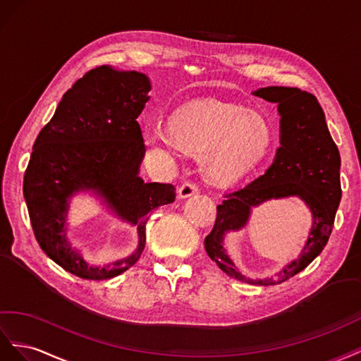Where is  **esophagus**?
I'll return each mask as SVG.
<instances>
[{"instance_id": "1", "label": "esophagus", "mask_w": 361, "mask_h": 361, "mask_svg": "<svg viewBox=\"0 0 361 361\" xmlns=\"http://www.w3.org/2000/svg\"><path fill=\"white\" fill-rule=\"evenodd\" d=\"M195 193H198V186L195 183L188 181V183H184V184H181V186H180V189H178V198H181V200L189 198V197H192V195H195Z\"/></svg>"}]
</instances>
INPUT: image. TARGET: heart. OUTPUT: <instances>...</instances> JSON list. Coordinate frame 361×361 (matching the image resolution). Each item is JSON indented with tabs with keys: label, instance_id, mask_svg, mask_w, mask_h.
<instances>
[{
	"label": "heart",
	"instance_id": "b5f03b06",
	"mask_svg": "<svg viewBox=\"0 0 361 361\" xmlns=\"http://www.w3.org/2000/svg\"><path fill=\"white\" fill-rule=\"evenodd\" d=\"M145 137L152 147L171 156L180 148L197 154L205 180L231 184L266 157L274 142V128L260 111L201 99L175 110L168 127L149 126Z\"/></svg>",
	"mask_w": 361,
	"mask_h": 361
}]
</instances>
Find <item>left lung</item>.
Instances as JSON below:
<instances>
[{"mask_svg":"<svg viewBox=\"0 0 361 361\" xmlns=\"http://www.w3.org/2000/svg\"><path fill=\"white\" fill-rule=\"evenodd\" d=\"M252 95L278 104L280 148L262 177L224 195L222 204L216 207L214 226L204 245L210 259L226 275L254 286H275L300 274L325 248L342 198L341 154L314 95L283 86L257 89ZM289 196L301 197L312 212V230L300 257L271 279L252 281L242 276L221 246L224 233L241 229L252 207L267 199Z\"/></svg>","mask_w":361,"mask_h":361,"instance_id":"obj_1","label":"left lung"}]
</instances>
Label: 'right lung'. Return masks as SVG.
Returning a JSON list of instances; mask_svg holds the SVG:
<instances>
[{"instance_id": "obj_1", "label": "right lung", "mask_w": 361, "mask_h": 361, "mask_svg": "<svg viewBox=\"0 0 361 361\" xmlns=\"http://www.w3.org/2000/svg\"><path fill=\"white\" fill-rule=\"evenodd\" d=\"M149 78L137 71L98 66L77 80L40 130L24 175V198L36 240L65 271L85 280H109L135 264L145 248L154 209L175 200L172 184L139 177L145 156L136 121L149 99ZM94 190L124 221L138 226L140 245L126 259L89 265L66 238L68 198Z\"/></svg>"}]
</instances>
